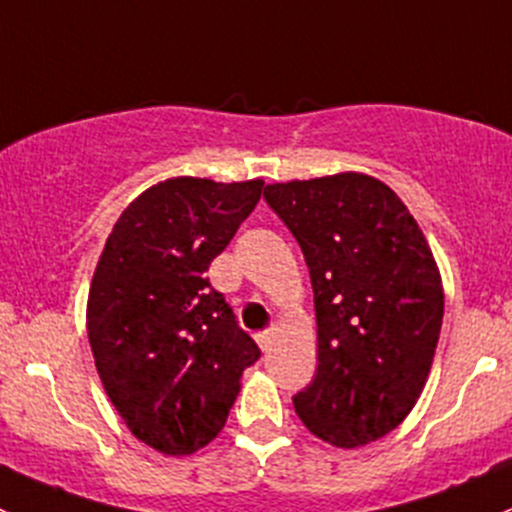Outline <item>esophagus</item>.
Masks as SVG:
<instances>
[{
	"label": "esophagus",
	"mask_w": 512,
	"mask_h": 512,
	"mask_svg": "<svg viewBox=\"0 0 512 512\" xmlns=\"http://www.w3.org/2000/svg\"><path fill=\"white\" fill-rule=\"evenodd\" d=\"M273 337H276V328H268V330H263V333H258L256 335L258 347H261V350H268V347H271V342H273Z\"/></svg>",
	"instance_id": "obj_1"
}]
</instances>
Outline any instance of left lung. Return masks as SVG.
Returning <instances> with one entry per match:
<instances>
[{"mask_svg":"<svg viewBox=\"0 0 512 512\" xmlns=\"http://www.w3.org/2000/svg\"><path fill=\"white\" fill-rule=\"evenodd\" d=\"M263 199L298 241L315 295L318 370L295 414L340 449L382 439L412 412L439 342L429 244L402 199L357 172L268 184Z\"/></svg>","mask_w":512,"mask_h":512,"instance_id":"left-lung-1","label":"left lung"}]
</instances>
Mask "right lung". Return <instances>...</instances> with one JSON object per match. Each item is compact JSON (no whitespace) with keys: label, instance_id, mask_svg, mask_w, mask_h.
Masks as SVG:
<instances>
[{"label":"right lung","instance_id":"1","mask_svg":"<svg viewBox=\"0 0 512 512\" xmlns=\"http://www.w3.org/2000/svg\"><path fill=\"white\" fill-rule=\"evenodd\" d=\"M263 182L175 177L120 214L93 273L88 340L128 429L187 456L224 429L241 372L261 350L207 278L254 212Z\"/></svg>","mask_w":512,"mask_h":512}]
</instances>
